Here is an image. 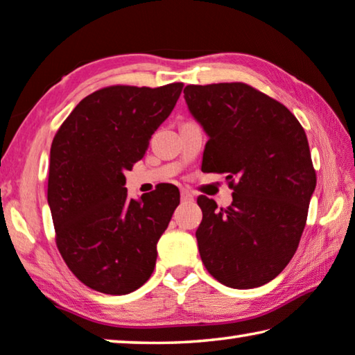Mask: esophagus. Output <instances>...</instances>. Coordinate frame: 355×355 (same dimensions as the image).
<instances>
[{"mask_svg":"<svg viewBox=\"0 0 355 355\" xmlns=\"http://www.w3.org/2000/svg\"><path fill=\"white\" fill-rule=\"evenodd\" d=\"M182 200H183V202L194 200L193 193H191V191H188V189H182Z\"/></svg>","mask_w":355,"mask_h":355,"instance_id":"esophagus-1","label":"esophagus"}]
</instances>
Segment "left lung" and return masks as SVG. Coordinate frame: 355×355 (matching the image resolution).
<instances>
[{"instance_id":"8db88e82","label":"left lung","mask_w":355,"mask_h":355,"mask_svg":"<svg viewBox=\"0 0 355 355\" xmlns=\"http://www.w3.org/2000/svg\"><path fill=\"white\" fill-rule=\"evenodd\" d=\"M183 93L208 136L202 171L226 173L234 188L227 208L198 198L200 259L221 284L259 288L283 272L305 229L316 188L306 134L288 107L246 83L188 85Z\"/></svg>"}]
</instances>
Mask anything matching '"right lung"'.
Returning <instances> with one entry per match:
<instances>
[{"label": "right lung", "mask_w": 355, "mask_h": 355, "mask_svg": "<svg viewBox=\"0 0 355 355\" xmlns=\"http://www.w3.org/2000/svg\"><path fill=\"white\" fill-rule=\"evenodd\" d=\"M182 89L183 83L98 89L55 134L47 200L56 246L88 288L125 295L153 273L157 240L180 204V191L162 183L129 199L125 172L142 159Z\"/></svg>", "instance_id": "1"}]
</instances>
